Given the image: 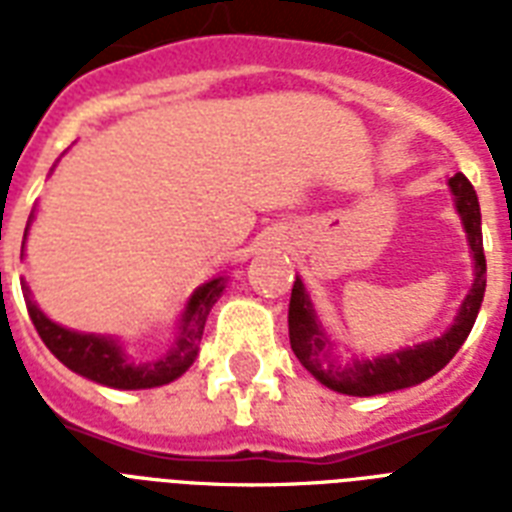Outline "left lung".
<instances>
[{"label":"left lung","instance_id":"1","mask_svg":"<svg viewBox=\"0 0 512 512\" xmlns=\"http://www.w3.org/2000/svg\"><path fill=\"white\" fill-rule=\"evenodd\" d=\"M452 193L457 196V212L462 215L465 231H468L470 249L476 257V281L470 295L460 308V316L454 321V327L438 340L422 342L414 348H404L390 356H380L374 361H353V364H332L324 356V335H321L316 316H313L311 300L305 295L303 281L297 279L292 287V300H289V342L300 364L327 388L348 396H377V393H390V390L412 388L417 382L428 380L436 372H441L460 345L468 340L470 329L476 324L478 308L486 292V257H484V239H481V207H478L476 188L462 172L449 180ZM325 361L321 362L320 358Z\"/></svg>","mask_w":512,"mask_h":512}]
</instances>
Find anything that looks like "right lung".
I'll list each match as a JSON object with an SVG mask.
<instances>
[{"instance_id":"add662e5","label":"right lung","mask_w":512,"mask_h":512,"mask_svg":"<svg viewBox=\"0 0 512 512\" xmlns=\"http://www.w3.org/2000/svg\"><path fill=\"white\" fill-rule=\"evenodd\" d=\"M223 289L225 279H212L209 284H204V287L193 292V297L188 300V308L183 313L180 337H177V342L172 345L167 356L159 358V361H151V364H135V361L124 356L122 348L114 340L95 335H79V332L63 329L55 321L47 319L31 300L26 305L28 316L34 321L36 332H39L44 345L71 372L82 374L87 380L100 382V385H108V388L140 390L167 385V382L177 380L193 364V358L199 353V342L201 335H204L209 308L217 303V297L223 295Z\"/></svg>"}]
</instances>
